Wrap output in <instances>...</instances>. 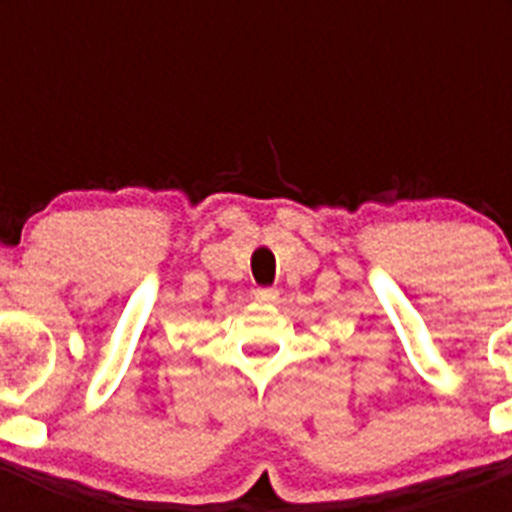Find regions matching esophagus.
Returning <instances> with one entry per match:
<instances>
[{"instance_id":"obj_1","label":"esophagus","mask_w":512,"mask_h":512,"mask_svg":"<svg viewBox=\"0 0 512 512\" xmlns=\"http://www.w3.org/2000/svg\"><path fill=\"white\" fill-rule=\"evenodd\" d=\"M253 297L259 302H274L279 297V292L274 287H259V289H253Z\"/></svg>"}]
</instances>
